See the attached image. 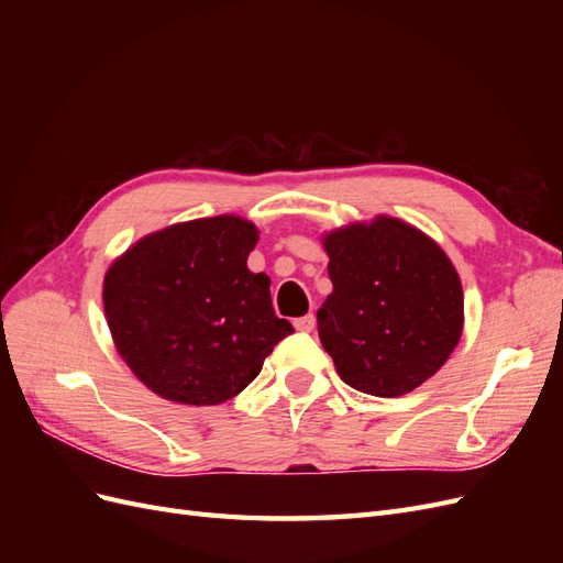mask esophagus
Here are the masks:
<instances>
[{
	"instance_id": "esophagus-1",
	"label": "esophagus",
	"mask_w": 563,
	"mask_h": 563,
	"mask_svg": "<svg viewBox=\"0 0 563 563\" xmlns=\"http://www.w3.org/2000/svg\"><path fill=\"white\" fill-rule=\"evenodd\" d=\"M314 314H305V317H298L296 321H294V327L298 329V331H302V333H310L312 329H314Z\"/></svg>"
}]
</instances>
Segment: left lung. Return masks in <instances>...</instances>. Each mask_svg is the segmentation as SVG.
<instances>
[{
  "mask_svg": "<svg viewBox=\"0 0 563 563\" xmlns=\"http://www.w3.org/2000/svg\"><path fill=\"white\" fill-rule=\"evenodd\" d=\"M333 294L317 312L338 376L373 397H399L444 366L463 333V286L430 236L397 218L323 240Z\"/></svg>",
  "mask_w": 563,
  "mask_h": 563,
  "instance_id": "8db88e82",
  "label": "left lung"
}]
</instances>
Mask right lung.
I'll use <instances>...</instances> for the list:
<instances>
[{
	"label": "right lung",
	"mask_w": 563,
	"mask_h": 563,
	"mask_svg": "<svg viewBox=\"0 0 563 563\" xmlns=\"http://www.w3.org/2000/svg\"><path fill=\"white\" fill-rule=\"evenodd\" d=\"M255 242L242 218H201L145 236L108 269L103 300L117 350L159 397L223 404L294 333L272 308L267 275L246 267Z\"/></svg>",
	"instance_id": "add662e5"
}]
</instances>
